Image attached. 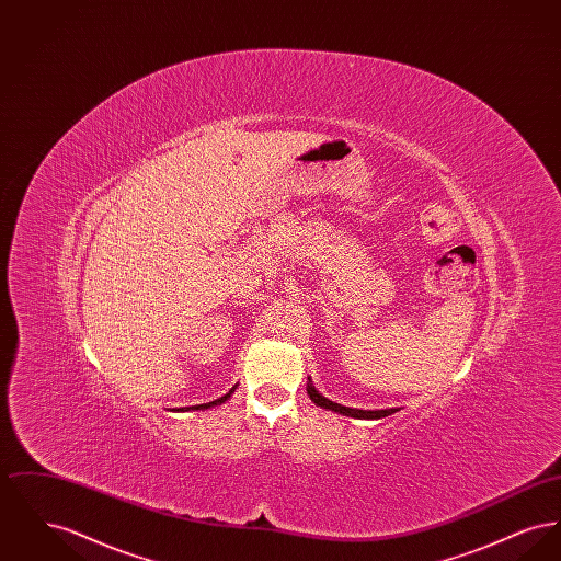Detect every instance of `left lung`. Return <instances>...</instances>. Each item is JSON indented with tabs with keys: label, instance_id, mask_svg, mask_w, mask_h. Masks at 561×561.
I'll return each instance as SVG.
<instances>
[{
	"label": "left lung",
	"instance_id": "obj_1",
	"mask_svg": "<svg viewBox=\"0 0 561 561\" xmlns=\"http://www.w3.org/2000/svg\"><path fill=\"white\" fill-rule=\"evenodd\" d=\"M307 393H309V398H311V401H313L316 405L325 408V410H332V412H339V414H343V416H351V419H385V416L398 412V408H387V410H359V408H347V405H343V403H334V401H330L328 398L321 396L320 391L313 387L311 378H309V382H307Z\"/></svg>",
	"mask_w": 561,
	"mask_h": 561
}]
</instances>
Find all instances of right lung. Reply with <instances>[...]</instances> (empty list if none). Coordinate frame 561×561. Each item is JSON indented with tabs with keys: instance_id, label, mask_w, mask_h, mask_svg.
I'll use <instances>...</instances> for the list:
<instances>
[{
	"instance_id": "obj_1",
	"label": "right lung",
	"mask_w": 561,
	"mask_h": 561,
	"mask_svg": "<svg viewBox=\"0 0 561 561\" xmlns=\"http://www.w3.org/2000/svg\"><path fill=\"white\" fill-rule=\"evenodd\" d=\"M238 389V385L227 393V396H222V398H218V400L210 401V403H202V405H197V408H210V405H220V403H225V401L229 400L231 396H233V391Z\"/></svg>"
}]
</instances>
